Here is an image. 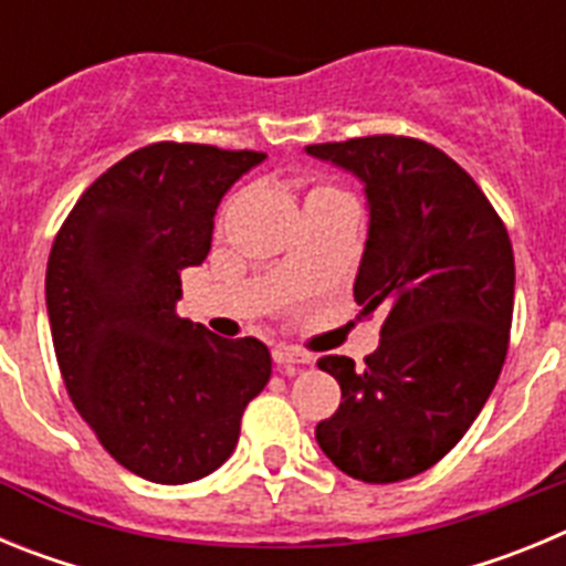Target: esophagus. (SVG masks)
Listing matches in <instances>:
<instances>
[{"mask_svg":"<svg viewBox=\"0 0 566 566\" xmlns=\"http://www.w3.org/2000/svg\"><path fill=\"white\" fill-rule=\"evenodd\" d=\"M274 363L277 365H303V363H312V357L303 352H297V348H292V345H274L272 352Z\"/></svg>","mask_w":566,"mask_h":566,"instance_id":"esophagus-1","label":"esophagus"}]
</instances>
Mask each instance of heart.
<instances>
[{"label": "heart", "instance_id": "1", "mask_svg": "<svg viewBox=\"0 0 566 566\" xmlns=\"http://www.w3.org/2000/svg\"><path fill=\"white\" fill-rule=\"evenodd\" d=\"M319 189H328V187H319ZM314 192H317V189H314Z\"/></svg>", "mask_w": 566, "mask_h": 566}]
</instances>
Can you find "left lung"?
Segmentation results:
<instances>
[{
  "instance_id": "obj_1",
  "label": "left lung",
  "mask_w": 566,
  "mask_h": 566,
  "mask_svg": "<svg viewBox=\"0 0 566 566\" xmlns=\"http://www.w3.org/2000/svg\"><path fill=\"white\" fill-rule=\"evenodd\" d=\"M306 153L365 187L368 238L354 300L363 314L385 312L365 368L337 354L317 363L343 402L314 437L348 476L402 482L464 437L502 374L513 247L476 181L431 144L368 135Z\"/></svg>"
}]
</instances>
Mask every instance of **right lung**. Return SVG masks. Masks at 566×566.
Masks as SVG:
<instances>
[{"mask_svg":"<svg viewBox=\"0 0 566 566\" xmlns=\"http://www.w3.org/2000/svg\"><path fill=\"white\" fill-rule=\"evenodd\" d=\"M252 149L161 142L90 184L48 260V317L67 394L104 451L158 484L209 476L272 377L260 339L178 317L181 272L212 247L214 212Z\"/></svg>","mask_w":566,"mask_h":566,"instance_id":"obj_1","label":"right lung"}]
</instances>
